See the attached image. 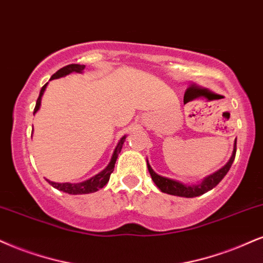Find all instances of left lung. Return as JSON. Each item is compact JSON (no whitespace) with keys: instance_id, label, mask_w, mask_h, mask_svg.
Returning a JSON list of instances; mask_svg holds the SVG:
<instances>
[{"instance_id":"obj_1","label":"left lung","mask_w":263,"mask_h":263,"mask_svg":"<svg viewBox=\"0 0 263 263\" xmlns=\"http://www.w3.org/2000/svg\"><path fill=\"white\" fill-rule=\"evenodd\" d=\"M235 152H236V140L234 141V147H233L232 156L224 166H223L221 170L215 172V173L210 174V176L203 178L202 181H197L196 184H185V183H181L179 180L171 179V178H167V177H162L152 170V167L150 166V163H148L147 160H146V163H147V170L150 172L152 180H154V183L156 184V186L162 191V193H166V194H170V195L180 196V197H196L207 193V191L212 190L213 187H215L217 184H218L219 181L226 177V174L228 173L229 170H231L233 161H234L235 158Z\"/></svg>"}]
</instances>
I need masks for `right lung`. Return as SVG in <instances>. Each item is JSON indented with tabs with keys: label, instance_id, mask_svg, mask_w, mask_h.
<instances>
[{
	"label": "right lung",
	"instance_id": "right-lung-1",
	"mask_svg": "<svg viewBox=\"0 0 263 263\" xmlns=\"http://www.w3.org/2000/svg\"><path fill=\"white\" fill-rule=\"evenodd\" d=\"M84 68H85V66H83V64H68V66L61 68L60 70H57V72L54 73L52 77H51L50 80L66 77V76H68V74H70L73 72L83 73ZM47 84L48 83H46L44 86L41 87L40 95H39V97H37L36 106H35V108H34V115L39 111V108H40L42 95H44L45 90H46ZM125 138L126 137L124 135V137H122L121 140L118 141V144H117L115 151H113V155L111 157V161H109L108 166H107L103 171L100 172V173H97L93 177L90 178V179L80 181V183H56V181H51L48 179H46V180L53 187H56L57 190H61V191H63V193L70 194V195H83V194L95 193V191H97L99 189H102V187L105 186L107 183H108L109 176H111L113 170H115L116 161H117V158H118V155L121 154L123 144H124V141H125Z\"/></svg>",
	"mask_w": 263,
	"mask_h": 263
}]
</instances>
